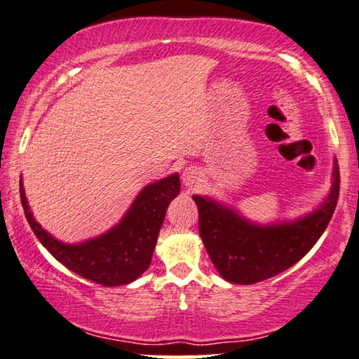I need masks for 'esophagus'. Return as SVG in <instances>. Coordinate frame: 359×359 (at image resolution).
I'll return each instance as SVG.
<instances>
[{
	"instance_id": "1",
	"label": "esophagus",
	"mask_w": 359,
	"mask_h": 359,
	"mask_svg": "<svg viewBox=\"0 0 359 359\" xmlns=\"http://www.w3.org/2000/svg\"><path fill=\"white\" fill-rule=\"evenodd\" d=\"M182 182H184L187 189H195V187L201 182L200 170L196 168H187L184 170V174H182Z\"/></svg>"
}]
</instances>
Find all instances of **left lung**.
Returning <instances> with one entry per match:
<instances>
[{"label":"left lung","instance_id":"left-lung-1","mask_svg":"<svg viewBox=\"0 0 359 359\" xmlns=\"http://www.w3.org/2000/svg\"><path fill=\"white\" fill-rule=\"evenodd\" d=\"M340 170L333 161L332 189L322 205L292 221L257 224L236 208L210 196L194 195L198 229L211 262L226 281L254 285L299 262L324 234L335 211Z\"/></svg>","mask_w":359,"mask_h":359}]
</instances>
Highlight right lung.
Returning <instances> with one entry per match:
<instances>
[{"instance_id": "obj_1", "label": "right lung", "mask_w": 359, "mask_h": 359, "mask_svg": "<svg viewBox=\"0 0 359 359\" xmlns=\"http://www.w3.org/2000/svg\"><path fill=\"white\" fill-rule=\"evenodd\" d=\"M179 191L177 172L146 185L118 224L79 244H67L55 239L35 221L29 210L22 180L21 203L34 234L60 264L102 286H120L135 281L148 270L165 210Z\"/></svg>"}]
</instances>
